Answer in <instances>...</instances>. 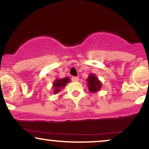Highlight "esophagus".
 <instances>
[{
    "label": "esophagus",
    "instance_id": "1",
    "mask_svg": "<svg viewBox=\"0 0 149 149\" xmlns=\"http://www.w3.org/2000/svg\"><path fill=\"white\" fill-rule=\"evenodd\" d=\"M71 79H72L73 81L77 82V81H78V80H79V78H78V76H73L72 78H71Z\"/></svg>",
    "mask_w": 149,
    "mask_h": 149
}]
</instances>
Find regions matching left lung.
<instances>
[{
  "label": "left lung",
  "mask_w": 149,
  "mask_h": 149,
  "mask_svg": "<svg viewBox=\"0 0 149 149\" xmlns=\"http://www.w3.org/2000/svg\"><path fill=\"white\" fill-rule=\"evenodd\" d=\"M89 90L92 92H96L100 90L102 83L95 75L90 74L87 79Z\"/></svg>",
  "instance_id": "obj_1"
}]
</instances>
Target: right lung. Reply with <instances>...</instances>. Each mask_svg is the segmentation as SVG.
<instances>
[{
  "instance_id": "right-lung-1",
  "label": "right lung",
  "mask_w": 149,
  "mask_h": 149,
  "mask_svg": "<svg viewBox=\"0 0 149 149\" xmlns=\"http://www.w3.org/2000/svg\"><path fill=\"white\" fill-rule=\"evenodd\" d=\"M70 81V79L68 77L64 78H61V79H57L54 80L53 83V88H54V93H57L58 92L60 91L61 88H64L66 85Z\"/></svg>"
}]
</instances>
